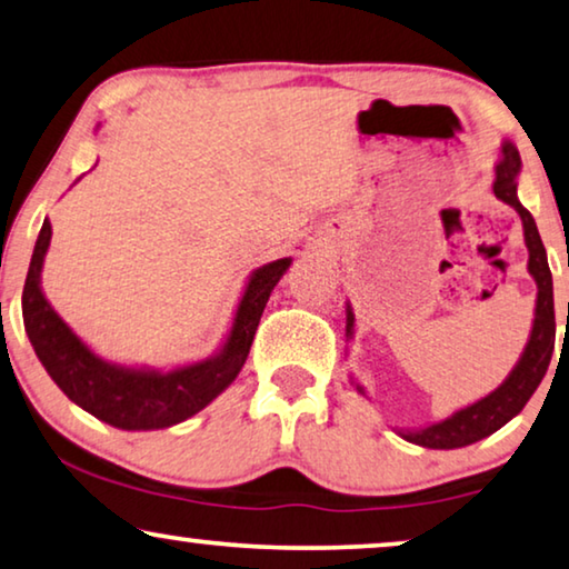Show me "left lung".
I'll return each mask as SVG.
<instances>
[{
	"label": "left lung",
	"instance_id": "left-lung-1",
	"mask_svg": "<svg viewBox=\"0 0 569 569\" xmlns=\"http://www.w3.org/2000/svg\"><path fill=\"white\" fill-rule=\"evenodd\" d=\"M518 172H521V154H518L516 143L506 139L500 147L498 164H495L492 193L498 196L502 203L516 208L523 221V239L528 247V273H531V278L536 281V288H539V291H536L531 335H528V342L521 358H518V363L513 366V371H510L508 379L502 381L498 389L490 391V395L477 399L475 405L461 407V410L448 415L446 420L430 422L426 428L397 430L405 441H410L415 446L441 448V451H448V448H463L469 443L482 441L487 436H492L495 430H500L508 420H513L516 415L523 410L536 387L541 383L543 373H547L551 353H555L557 325H555V288H551V270H549L547 250H543L541 244L533 216L528 213V208H523L521 201H518ZM353 330H356V315L348 303L346 307L348 338H353ZM353 383L361 395H366L361 383L358 381Z\"/></svg>",
	"mask_w": 569,
	"mask_h": 569
}]
</instances>
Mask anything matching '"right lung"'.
Listing matches in <instances>:
<instances>
[{
    "mask_svg": "<svg viewBox=\"0 0 569 569\" xmlns=\"http://www.w3.org/2000/svg\"><path fill=\"white\" fill-rule=\"evenodd\" d=\"M51 234V221L46 219L22 288V322L30 346L56 387L71 402L121 430H162L193 418L206 405H211L242 371L262 309L293 262L291 258H281L252 270L227 340L213 356L198 363L159 371L149 366L133 368L106 361L92 353L90 346L56 315L41 288Z\"/></svg>",
    "mask_w": 569,
    "mask_h": 569,
    "instance_id": "right-lung-1",
    "label": "right lung"
}]
</instances>
